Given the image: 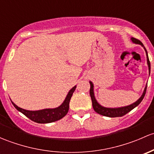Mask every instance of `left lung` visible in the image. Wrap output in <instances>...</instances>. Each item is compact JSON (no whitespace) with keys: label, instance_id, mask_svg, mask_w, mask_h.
I'll list each match as a JSON object with an SVG mask.
<instances>
[{"label":"left lung","instance_id":"left-lung-1","mask_svg":"<svg viewBox=\"0 0 154 154\" xmlns=\"http://www.w3.org/2000/svg\"><path fill=\"white\" fill-rule=\"evenodd\" d=\"M131 40L135 44H138L142 45V47L145 48V52H146L147 55V61H148V69H149V74L150 72V63L149 61V58L148 56V52H147L146 49L144 47L143 44L140 42L138 39L135 38H131ZM90 97L92 99V104H93V107L94 109V110L97 113L100 114V115L104 116L107 117H121L125 116V114H127L128 112H129L131 110H132L133 109L135 108L136 106L139 105L141 103V101H142V99H144L145 96V93H146V90H147V86L145 87V90H144L143 93H142V96L139 99V100H137L136 102H134V104H131L129 106H126V107H119V108H107V107H104L102 106H101L99 103L97 102V101L96 100L94 96V93H93V85L91 82H90Z\"/></svg>","mask_w":154,"mask_h":154}]
</instances>
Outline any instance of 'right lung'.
<instances>
[{"label":"right lung","mask_w":154,"mask_h":154,"mask_svg":"<svg viewBox=\"0 0 154 154\" xmlns=\"http://www.w3.org/2000/svg\"><path fill=\"white\" fill-rule=\"evenodd\" d=\"M76 86L73 87L68 93L65 100L62 103L61 106L57 108L54 109H44V110H37V111H31V110H26L18 107L16 104H14L12 101L14 107L18 110L21 112L23 115L26 116L27 118L31 119L32 121L41 124H45V123H51L53 122L58 121L64 117L69 110V104L72 93L75 91Z\"/></svg>","instance_id":"1"}]
</instances>
